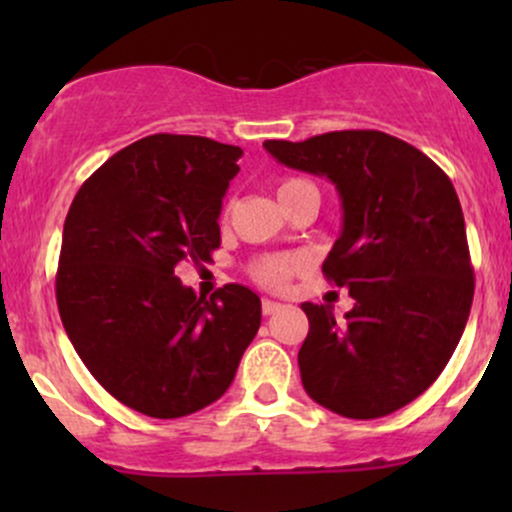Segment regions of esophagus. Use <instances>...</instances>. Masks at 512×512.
I'll return each instance as SVG.
<instances>
[{"instance_id": "1", "label": "esophagus", "mask_w": 512, "mask_h": 512, "mask_svg": "<svg viewBox=\"0 0 512 512\" xmlns=\"http://www.w3.org/2000/svg\"><path fill=\"white\" fill-rule=\"evenodd\" d=\"M281 308V303H276V301H272V298H264L262 301V313L264 315H272V313H276V310Z\"/></svg>"}]
</instances>
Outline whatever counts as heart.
Wrapping results in <instances>:
<instances>
[{
	"label": "heart",
	"instance_id": "1",
	"mask_svg": "<svg viewBox=\"0 0 512 512\" xmlns=\"http://www.w3.org/2000/svg\"><path fill=\"white\" fill-rule=\"evenodd\" d=\"M303 187H313V185L301 178L281 180L279 187H276L279 202L281 199L291 197L293 192L303 190ZM228 207H231V204H228ZM228 207H226V211H228ZM296 269H298L296 257H264V260L255 262V267H252V276H255V279L264 286H284Z\"/></svg>",
	"mask_w": 512,
	"mask_h": 512
}]
</instances>
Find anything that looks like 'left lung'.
Masks as SVG:
<instances>
[{
    "label": "left lung",
    "mask_w": 512,
    "mask_h": 512,
    "mask_svg": "<svg viewBox=\"0 0 512 512\" xmlns=\"http://www.w3.org/2000/svg\"><path fill=\"white\" fill-rule=\"evenodd\" d=\"M284 166L327 178L342 233L322 272L356 305L334 320L303 303L305 392L346 419H378L431 387L460 342L474 298L467 231L448 175L419 149L375 129L305 142L269 139Z\"/></svg>",
    "instance_id": "1"
}]
</instances>
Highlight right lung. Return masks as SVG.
<instances>
[{
	"label": "right lung",
	"instance_id": "obj_1",
	"mask_svg": "<svg viewBox=\"0 0 512 512\" xmlns=\"http://www.w3.org/2000/svg\"><path fill=\"white\" fill-rule=\"evenodd\" d=\"M240 156L207 137L151 134L110 156L64 221L55 289L69 342L110 395L154 419L216 402L260 330L248 286L204 298L175 276L221 245Z\"/></svg>",
	"mask_w": 512,
	"mask_h": 512
}]
</instances>
